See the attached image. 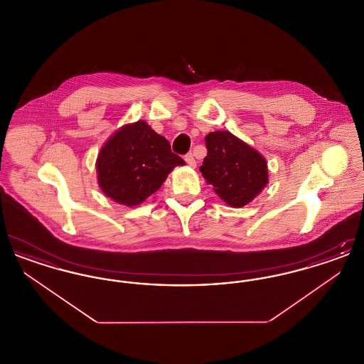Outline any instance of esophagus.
I'll list each match as a JSON object with an SVG mask.
<instances>
[{
  "label": "esophagus",
  "instance_id": "34e87169",
  "mask_svg": "<svg viewBox=\"0 0 364 364\" xmlns=\"http://www.w3.org/2000/svg\"><path fill=\"white\" fill-rule=\"evenodd\" d=\"M184 159H186V162L188 164V166H191V168H195V166H196V161H195V158H193V156H192L191 153L190 154H187Z\"/></svg>",
  "mask_w": 364,
  "mask_h": 364
}]
</instances>
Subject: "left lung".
<instances>
[{
    "instance_id": "obj_1",
    "label": "left lung",
    "mask_w": 364,
    "mask_h": 364,
    "mask_svg": "<svg viewBox=\"0 0 364 364\" xmlns=\"http://www.w3.org/2000/svg\"><path fill=\"white\" fill-rule=\"evenodd\" d=\"M205 140L208 156L200 172L206 183L230 208L252 202L269 183L264 156L229 131L210 132Z\"/></svg>"
}]
</instances>
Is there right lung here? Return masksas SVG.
<instances>
[{
    "mask_svg": "<svg viewBox=\"0 0 364 364\" xmlns=\"http://www.w3.org/2000/svg\"><path fill=\"white\" fill-rule=\"evenodd\" d=\"M186 162L166 139L144 122L124 124L101 147L95 169L107 198L128 208L143 203L161 188L168 174Z\"/></svg>",
    "mask_w": 364,
    "mask_h": 364,
    "instance_id": "obj_1",
    "label": "right lung"
}]
</instances>
